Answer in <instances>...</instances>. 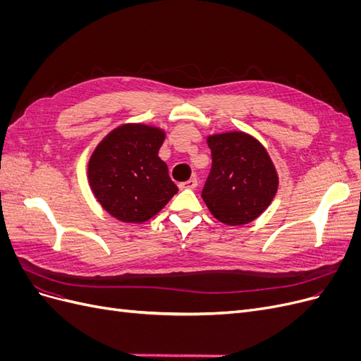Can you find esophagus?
Returning <instances> with one entry per match:
<instances>
[{"instance_id": "34e87169", "label": "esophagus", "mask_w": 361, "mask_h": 361, "mask_svg": "<svg viewBox=\"0 0 361 361\" xmlns=\"http://www.w3.org/2000/svg\"><path fill=\"white\" fill-rule=\"evenodd\" d=\"M197 179L195 178H192V179H190V180H187V182H182L180 185H179V188L180 190H194L195 187H197Z\"/></svg>"}]
</instances>
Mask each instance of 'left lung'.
Wrapping results in <instances>:
<instances>
[{
	"label": "left lung",
	"mask_w": 361,
	"mask_h": 361,
	"mask_svg": "<svg viewBox=\"0 0 361 361\" xmlns=\"http://www.w3.org/2000/svg\"><path fill=\"white\" fill-rule=\"evenodd\" d=\"M212 171L202 197L214 218L227 226L255 221L274 200L279 173L268 150L244 130L206 137Z\"/></svg>",
	"instance_id": "left-lung-1"
}]
</instances>
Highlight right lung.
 Wrapping results in <instances>:
<instances>
[{
	"label": "right lung",
	"mask_w": 361,
	"mask_h": 361,
	"mask_svg": "<svg viewBox=\"0 0 361 361\" xmlns=\"http://www.w3.org/2000/svg\"><path fill=\"white\" fill-rule=\"evenodd\" d=\"M166 130L146 123H123L110 130L87 164L94 199L116 220L141 224L166 206L178 187L158 152Z\"/></svg>",
	"instance_id": "obj_1"
}]
</instances>
